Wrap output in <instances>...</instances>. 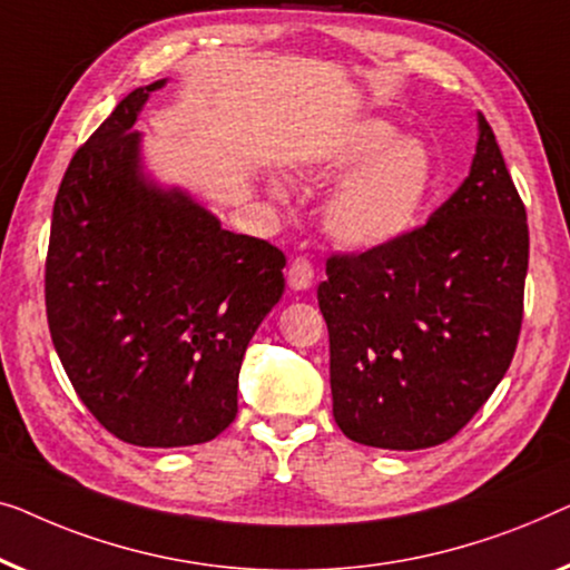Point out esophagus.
Returning a JSON list of instances; mask_svg holds the SVG:
<instances>
[{
	"mask_svg": "<svg viewBox=\"0 0 570 570\" xmlns=\"http://www.w3.org/2000/svg\"><path fill=\"white\" fill-rule=\"evenodd\" d=\"M312 282H315V268H312V263L307 258H294L292 266H288V286L296 288V292H304V288H309Z\"/></svg>",
	"mask_w": 570,
	"mask_h": 570,
	"instance_id": "1",
	"label": "esophagus"
}]
</instances>
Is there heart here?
Returning a JSON list of instances; mask_svg holds the SVG:
<instances>
[{
	"mask_svg": "<svg viewBox=\"0 0 570 570\" xmlns=\"http://www.w3.org/2000/svg\"><path fill=\"white\" fill-rule=\"evenodd\" d=\"M348 173L325 202V229L341 245L372 250L397 243L415 227L426 204L434 165L421 141L400 139L382 118L348 126L320 159L323 173Z\"/></svg>",
	"mask_w": 570,
	"mask_h": 570,
	"instance_id": "heart-1",
	"label": "heart"
}]
</instances>
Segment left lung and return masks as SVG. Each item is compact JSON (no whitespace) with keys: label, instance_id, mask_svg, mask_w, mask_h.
Wrapping results in <instances>:
<instances>
[{"label":"left lung","instance_id":"8db88e82","mask_svg":"<svg viewBox=\"0 0 570 570\" xmlns=\"http://www.w3.org/2000/svg\"><path fill=\"white\" fill-rule=\"evenodd\" d=\"M527 263L524 204L478 114L470 175L423 227L327 258L317 302L343 434L411 452L468 426L514 358Z\"/></svg>","mask_w":570,"mask_h":570}]
</instances>
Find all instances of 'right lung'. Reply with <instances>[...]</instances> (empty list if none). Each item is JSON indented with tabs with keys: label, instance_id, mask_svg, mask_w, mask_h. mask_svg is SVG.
Here are the masks:
<instances>
[{
	"label": "right lung",
	"instance_id": "add662e5",
	"mask_svg": "<svg viewBox=\"0 0 570 570\" xmlns=\"http://www.w3.org/2000/svg\"><path fill=\"white\" fill-rule=\"evenodd\" d=\"M136 87L77 149L53 202L46 315L71 387L136 446L212 442L237 415L250 338L284 294V253L144 175Z\"/></svg>",
	"mask_w": 570,
	"mask_h": 570
}]
</instances>
